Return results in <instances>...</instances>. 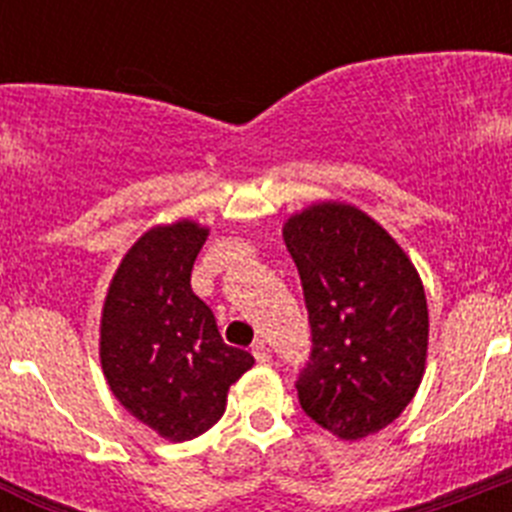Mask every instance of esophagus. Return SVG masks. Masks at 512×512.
<instances>
[{
    "mask_svg": "<svg viewBox=\"0 0 512 512\" xmlns=\"http://www.w3.org/2000/svg\"><path fill=\"white\" fill-rule=\"evenodd\" d=\"M251 354H253V359L259 361V364H266V361L271 359V348L266 346L264 341H256L251 348Z\"/></svg>",
    "mask_w": 512,
    "mask_h": 512,
    "instance_id": "obj_1",
    "label": "esophagus"
}]
</instances>
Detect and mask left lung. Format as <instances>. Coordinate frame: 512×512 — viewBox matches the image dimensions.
<instances>
[{
    "mask_svg": "<svg viewBox=\"0 0 512 512\" xmlns=\"http://www.w3.org/2000/svg\"><path fill=\"white\" fill-rule=\"evenodd\" d=\"M284 243L312 336L295 382L302 410L338 438L369 436L408 408L423 379V282L395 238L351 205L323 202L289 217Z\"/></svg>",
    "mask_w": 512,
    "mask_h": 512,
    "instance_id": "left-lung-1",
    "label": "left lung"
}]
</instances>
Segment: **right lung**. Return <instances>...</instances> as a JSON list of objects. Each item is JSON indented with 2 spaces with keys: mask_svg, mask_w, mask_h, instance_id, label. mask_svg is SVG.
I'll return each mask as SVG.
<instances>
[{
  "mask_svg": "<svg viewBox=\"0 0 512 512\" xmlns=\"http://www.w3.org/2000/svg\"><path fill=\"white\" fill-rule=\"evenodd\" d=\"M207 230L158 225L138 238L112 277L99 356L112 395L169 441H189L223 418L230 384L253 356L220 338L215 315L192 292Z\"/></svg>",
  "mask_w": 512,
  "mask_h": 512,
  "instance_id": "right-lung-1",
  "label": "right lung"
}]
</instances>
